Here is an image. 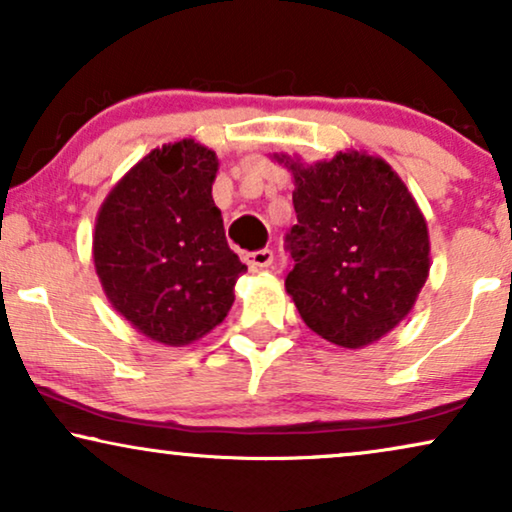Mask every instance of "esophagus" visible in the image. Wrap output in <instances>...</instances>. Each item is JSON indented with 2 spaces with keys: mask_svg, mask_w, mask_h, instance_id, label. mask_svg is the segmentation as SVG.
<instances>
[{
  "mask_svg": "<svg viewBox=\"0 0 512 512\" xmlns=\"http://www.w3.org/2000/svg\"><path fill=\"white\" fill-rule=\"evenodd\" d=\"M272 261H275L272 249H258V251H251V254H244V263H247L251 270L270 268Z\"/></svg>",
  "mask_w": 512,
  "mask_h": 512,
  "instance_id": "34e87169",
  "label": "esophagus"
}]
</instances>
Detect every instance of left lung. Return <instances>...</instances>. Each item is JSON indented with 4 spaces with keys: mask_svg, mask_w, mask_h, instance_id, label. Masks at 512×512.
Masks as SVG:
<instances>
[{
    "mask_svg": "<svg viewBox=\"0 0 512 512\" xmlns=\"http://www.w3.org/2000/svg\"><path fill=\"white\" fill-rule=\"evenodd\" d=\"M289 167L298 223L284 237L293 258L286 291L324 340L370 345L412 310L429 275L424 216L380 158L338 153Z\"/></svg>",
    "mask_w": 512,
    "mask_h": 512,
    "instance_id": "obj_1",
    "label": "left lung"
}]
</instances>
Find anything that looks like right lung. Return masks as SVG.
<instances>
[{
	"mask_svg": "<svg viewBox=\"0 0 512 512\" xmlns=\"http://www.w3.org/2000/svg\"><path fill=\"white\" fill-rule=\"evenodd\" d=\"M216 170V153L193 139L167 144L118 181L97 216L93 256L104 293L163 345H188L219 326L247 270L212 200Z\"/></svg>",
	"mask_w": 512,
	"mask_h": 512,
	"instance_id": "right-lung-1",
	"label": "right lung"
}]
</instances>
